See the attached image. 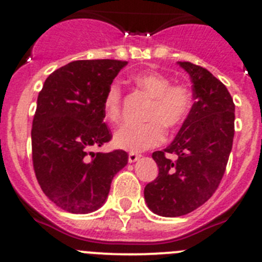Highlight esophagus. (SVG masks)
Returning a JSON list of instances; mask_svg holds the SVG:
<instances>
[{
    "mask_svg": "<svg viewBox=\"0 0 262 262\" xmlns=\"http://www.w3.org/2000/svg\"><path fill=\"white\" fill-rule=\"evenodd\" d=\"M139 158H141V155H138V153L130 152V153H129V156H128V161H129V162H130V163L136 162V161L139 160Z\"/></svg>",
    "mask_w": 262,
    "mask_h": 262,
    "instance_id": "obj_1",
    "label": "esophagus"
}]
</instances>
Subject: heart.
<instances>
[{"label": "heart", "mask_w": 262, "mask_h": 262, "mask_svg": "<svg viewBox=\"0 0 262 262\" xmlns=\"http://www.w3.org/2000/svg\"><path fill=\"white\" fill-rule=\"evenodd\" d=\"M133 81L152 97L146 114V124H128L116 132L115 146L129 152H142L162 143L167 130H175L189 116L192 106L190 90L184 84H171L170 78L157 71H144L133 76ZM121 89L116 82L110 84L102 100V112L112 123L121 116Z\"/></svg>", "instance_id": "heart-1"}]
</instances>
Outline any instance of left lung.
<instances>
[{
    "instance_id": "left-lung-1",
    "label": "left lung",
    "mask_w": 262,
    "mask_h": 262,
    "mask_svg": "<svg viewBox=\"0 0 262 262\" xmlns=\"http://www.w3.org/2000/svg\"><path fill=\"white\" fill-rule=\"evenodd\" d=\"M178 63L191 78L195 102L170 146L152 155L158 176L146 185L144 199L162 216L185 215L210 199L224 175L234 137V104L227 87L200 66Z\"/></svg>"
}]
</instances>
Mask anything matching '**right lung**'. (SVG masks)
Segmentation results:
<instances>
[{"label": "right lung", "mask_w": 262, "mask_h": 262, "mask_svg": "<svg viewBox=\"0 0 262 262\" xmlns=\"http://www.w3.org/2000/svg\"><path fill=\"white\" fill-rule=\"evenodd\" d=\"M128 62L75 60L49 75L39 92L31 129L33 165L44 194L70 213L87 214L106 200L128 155L90 152L112 139L102 100Z\"/></svg>", "instance_id": "obj_1"}]
</instances>
